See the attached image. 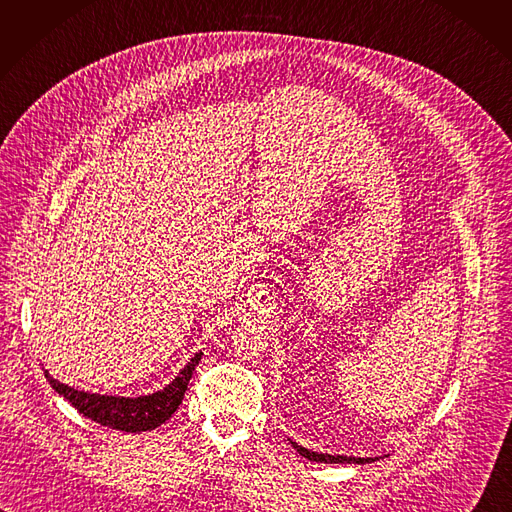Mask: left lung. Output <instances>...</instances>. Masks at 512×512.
<instances>
[{
	"label": "left lung",
	"instance_id": "obj_1",
	"mask_svg": "<svg viewBox=\"0 0 512 512\" xmlns=\"http://www.w3.org/2000/svg\"><path fill=\"white\" fill-rule=\"evenodd\" d=\"M292 447L306 459L311 461H317V463H368V461H374V459H362V457H344V455H327V453H315V451H309L304 449L300 445H296V442H292Z\"/></svg>",
	"mask_w": 512,
	"mask_h": 512
}]
</instances>
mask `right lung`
I'll return each mask as SVG.
<instances>
[{"mask_svg": "<svg viewBox=\"0 0 512 512\" xmlns=\"http://www.w3.org/2000/svg\"><path fill=\"white\" fill-rule=\"evenodd\" d=\"M201 360V352L179 372V377L162 391L142 397H109L98 393H84L55 381L45 370V379L51 387L70 401L76 410L100 426H109L123 432H146L164 424L181 405L191 374Z\"/></svg>", "mask_w": 512, "mask_h": 512, "instance_id": "add662e5", "label": "right lung"}]
</instances>
